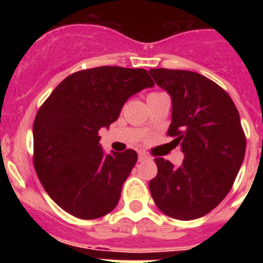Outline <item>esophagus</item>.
I'll list each match as a JSON object with an SVG mask.
<instances>
[{
	"instance_id": "obj_1",
	"label": "esophagus",
	"mask_w": 263,
	"mask_h": 263,
	"mask_svg": "<svg viewBox=\"0 0 263 263\" xmlns=\"http://www.w3.org/2000/svg\"><path fill=\"white\" fill-rule=\"evenodd\" d=\"M148 159V157L146 154H143V153H139V155H138V160L139 162H143V160H147Z\"/></svg>"
}]
</instances>
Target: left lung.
<instances>
[{"mask_svg": "<svg viewBox=\"0 0 263 263\" xmlns=\"http://www.w3.org/2000/svg\"><path fill=\"white\" fill-rule=\"evenodd\" d=\"M150 75L171 97L167 134L184 159L179 167L155 158L158 174L148 188L155 205L178 220L210 213L231 191L245 157L246 138L231 96L197 72L152 68Z\"/></svg>", "mask_w": 263, "mask_h": 263, "instance_id": "obj_1", "label": "left lung"}]
</instances>
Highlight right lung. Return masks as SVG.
Here are the masks:
<instances>
[{"label": "right lung", "mask_w": 263, "mask_h": 263, "mask_svg": "<svg viewBox=\"0 0 263 263\" xmlns=\"http://www.w3.org/2000/svg\"><path fill=\"white\" fill-rule=\"evenodd\" d=\"M154 81L142 68L97 67L69 75L52 90L32 125L34 167L58 205L93 220L115 210L138 155L105 154L99 130L118 118L127 99Z\"/></svg>", "instance_id": "obj_1"}]
</instances>
